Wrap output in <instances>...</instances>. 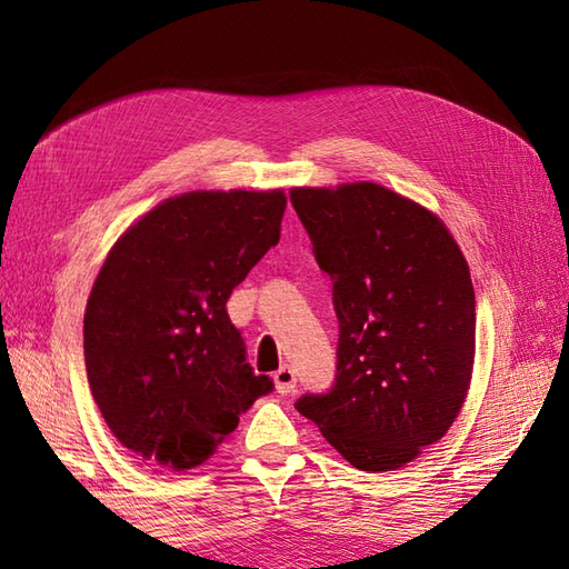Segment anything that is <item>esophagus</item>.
Segmentation results:
<instances>
[{
    "instance_id": "obj_1",
    "label": "esophagus",
    "mask_w": 569,
    "mask_h": 569,
    "mask_svg": "<svg viewBox=\"0 0 569 569\" xmlns=\"http://www.w3.org/2000/svg\"><path fill=\"white\" fill-rule=\"evenodd\" d=\"M296 371L291 369V367H281L278 369L276 373H273V383H276V391L281 393V396H288V393H293L296 391Z\"/></svg>"
}]
</instances>
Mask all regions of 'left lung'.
I'll use <instances>...</instances> for the list:
<instances>
[{
  "label": "left lung",
  "instance_id": "1",
  "mask_svg": "<svg viewBox=\"0 0 569 569\" xmlns=\"http://www.w3.org/2000/svg\"><path fill=\"white\" fill-rule=\"evenodd\" d=\"M293 210L332 278L337 373L296 401L361 471L408 465L450 430L475 367V288L447 227L377 183L293 188Z\"/></svg>",
  "mask_w": 569,
  "mask_h": 569
}]
</instances>
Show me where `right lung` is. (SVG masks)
Segmentation results:
<instances>
[{"label": "right lung", "instance_id": "add662e5", "mask_svg": "<svg viewBox=\"0 0 569 569\" xmlns=\"http://www.w3.org/2000/svg\"><path fill=\"white\" fill-rule=\"evenodd\" d=\"M283 190L186 192L112 247L84 310V369L114 438L143 462L202 465L257 398L227 300L278 244Z\"/></svg>", "mask_w": 569, "mask_h": 569}]
</instances>
